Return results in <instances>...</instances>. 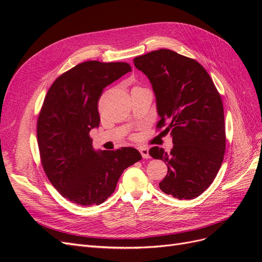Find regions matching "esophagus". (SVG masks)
Wrapping results in <instances>:
<instances>
[{
    "mask_svg": "<svg viewBox=\"0 0 262 262\" xmlns=\"http://www.w3.org/2000/svg\"><path fill=\"white\" fill-rule=\"evenodd\" d=\"M140 153L143 158H149V154H148V148L147 147H140Z\"/></svg>",
    "mask_w": 262,
    "mask_h": 262,
    "instance_id": "obj_1",
    "label": "esophagus"
}]
</instances>
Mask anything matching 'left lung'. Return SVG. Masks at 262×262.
Segmentation results:
<instances>
[{
    "instance_id": "1",
    "label": "left lung",
    "mask_w": 262,
    "mask_h": 262,
    "mask_svg": "<svg viewBox=\"0 0 262 262\" xmlns=\"http://www.w3.org/2000/svg\"><path fill=\"white\" fill-rule=\"evenodd\" d=\"M134 66L152 84L156 97L157 128L165 126L173 146L148 150L168 167L160 182L166 194L194 199L216 177L225 153L224 109L220 94L205 69L193 59L168 49L134 58Z\"/></svg>"
}]
</instances>
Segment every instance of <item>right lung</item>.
Instances as JSON below:
<instances>
[{"label":"right lung","instance_id":"add662e5","mask_svg":"<svg viewBox=\"0 0 262 262\" xmlns=\"http://www.w3.org/2000/svg\"><path fill=\"white\" fill-rule=\"evenodd\" d=\"M131 71L129 63L86 61L60 75L47 93L37 121L43 170L62 196L77 205L105 202L125 168L141 161L133 147L95 150L102 91Z\"/></svg>","mask_w":262,"mask_h":262}]
</instances>
